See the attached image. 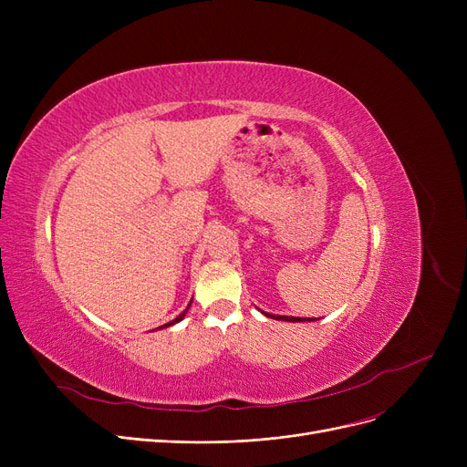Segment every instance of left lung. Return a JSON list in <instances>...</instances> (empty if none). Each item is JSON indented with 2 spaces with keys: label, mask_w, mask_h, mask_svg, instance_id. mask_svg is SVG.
<instances>
[{
  "label": "left lung",
  "mask_w": 467,
  "mask_h": 467,
  "mask_svg": "<svg viewBox=\"0 0 467 467\" xmlns=\"http://www.w3.org/2000/svg\"><path fill=\"white\" fill-rule=\"evenodd\" d=\"M263 312V310H261ZM266 317H273V320H282V322H314L317 317H296V316H280V314H271V312H263Z\"/></svg>",
  "instance_id": "obj_1"
}]
</instances>
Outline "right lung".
Returning <instances> with one entry per match:
<instances>
[{
	"label": "right lung",
	"mask_w": 467,
	"mask_h": 467,
	"mask_svg": "<svg viewBox=\"0 0 467 467\" xmlns=\"http://www.w3.org/2000/svg\"><path fill=\"white\" fill-rule=\"evenodd\" d=\"M191 303H192V299H191ZM191 303L187 305V308L178 316V317H174V320H171V322H168V324H164V326H161V327H157V329H166V327H170V326H174V324H178V322H182L183 320V317H185V314H187V310H189V306H191Z\"/></svg>",
	"instance_id": "add662e5"
}]
</instances>
